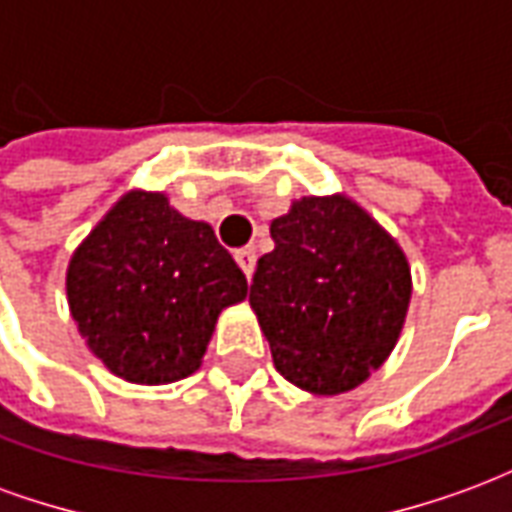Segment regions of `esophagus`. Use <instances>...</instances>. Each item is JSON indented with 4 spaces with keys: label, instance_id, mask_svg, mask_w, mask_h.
<instances>
[{
    "label": "esophagus",
    "instance_id": "1",
    "mask_svg": "<svg viewBox=\"0 0 512 512\" xmlns=\"http://www.w3.org/2000/svg\"><path fill=\"white\" fill-rule=\"evenodd\" d=\"M255 252L252 249H235V263L241 266V271L246 274V279H252V274H255Z\"/></svg>",
    "mask_w": 512,
    "mask_h": 512
}]
</instances>
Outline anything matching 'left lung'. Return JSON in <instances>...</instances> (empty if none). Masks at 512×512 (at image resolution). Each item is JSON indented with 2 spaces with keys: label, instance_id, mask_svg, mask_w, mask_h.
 Instances as JSON below:
<instances>
[{
  "label": "left lung",
  "instance_id": "8db88e82",
  "mask_svg": "<svg viewBox=\"0 0 512 512\" xmlns=\"http://www.w3.org/2000/svg\"><path fill=\"white\" fill-rule=\"evenodd\" d=\"M249 304L274 367L312 395H343L384 365L411 301V266L348 194L301 197L271 222Z\"/></svg>",
  "mask_w": 512,
  "mask_h": 512
}]
</instances>
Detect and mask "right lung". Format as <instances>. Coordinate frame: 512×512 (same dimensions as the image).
Instances as JSON below:
<instances>
[{
	"label": "right lung",
	"mask_w": 512,
	"mask_h": 512,
	"mask_svg": "<svg viewBox=\"0 0 512 512\" xmlns=\"http://www.w3.org/2000/svg\"><path fill=\"white\" fill-rule=\"evenodd\" d=\"M76 329L109 373L172 384L200 370L219 315L246 299V277L211 224L164 191H126L76 246L65 271Z\"/></svg>",
	"instance_id": "obj_1"
}]
</instances>
